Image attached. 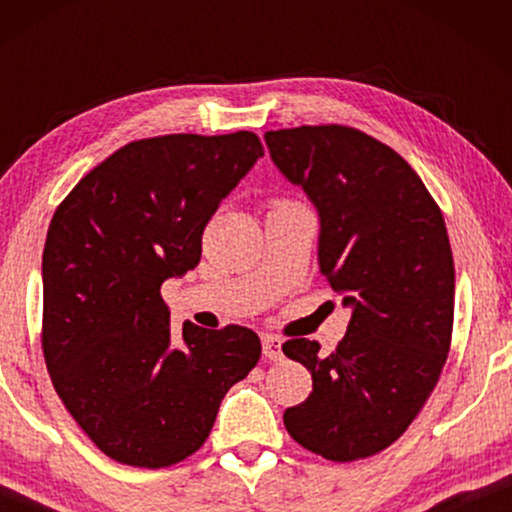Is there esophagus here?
I'll return each instance as SVG.
<instances>
[{"mask_svg":"<svg viewBox=\"0 0 512 512\" xmlns=\"http://www.w3.org/2000/svg\"><path fill=\"white\" fill-rule=\"evenodd\" d=\"M263 354L270 361H282V340L277 335H263Z\"/></svg>","mask_w":512,"mask_h":512,"instance_id":"esophagus-1","label":"esophagus"}]
</instances>
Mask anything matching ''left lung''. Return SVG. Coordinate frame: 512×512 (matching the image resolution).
Masks as SVG:
<instances>
[{
	"label": "left lung",
	"instance_id": "obj_1",
	"mask_svg": "<svg viewBox=\"0 0 512 512\" xmlns=\"http://www.w3.org/2000/svg\"><path fill=\"white\" fill-rule=\"evenodd\" d=\"M265 144L319 209L321 272L352 307L331 354L317 340L282 345L312 373V394L284 412V426L324 459L373 457L408 431L450 352L454 261L443 212L391 146L349 125L270 130Z\"/></svg>",
	"mask_w": 512,
	"mask_h": 512
}]
</instances>
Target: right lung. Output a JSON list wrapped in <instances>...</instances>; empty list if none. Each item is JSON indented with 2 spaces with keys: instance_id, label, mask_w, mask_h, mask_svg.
Returning <instances> with one entry per match:
<instances>
[{
  "instance_id": "right-lung-1",
  "label": "right lung",
  "mask_w": 512,
  "mask_h": 512,
  "mask_svg": "<svg viewBox=\"0 0 512 512\" xmlns=\"http://www.w3.org/2000/svg\"><path fill=\"white\" fill-rule=\"evenodd\" d=\"M261 156L247 130L137 139L55 209L41 349L62 405L118 464L165 468L198 452L223 396L261 359L251 328L174 331L160 296L200 263L205 226Z\"/></svg>"
}]
</instances>
